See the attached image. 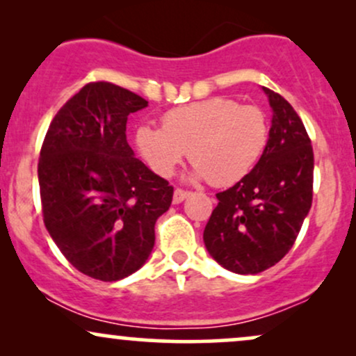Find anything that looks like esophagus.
<instances>
[{"instance_id":"esophagus-1","label":"esophagus","mask_w":356,"mask_h":356,"mask_svg":"<svg viewBox=\"0 0 356 356\" xmlns=\"http://www.w3.org/2000/svg\"><path fill=\"white\" fill-rule=\"evenodd\" d=\"M191 194V192L189 191H184V189H179V187H177V189H175L174 191V197H172V201H174V204H181L182 201H184V199H186L187 197V195H189Z\"/></svg>"}]
</instances>
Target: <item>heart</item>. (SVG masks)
<instances>
[{"label":"heart","mask_w":356,"mask_h":356,"mask_svg":"<svg viewBox=\"0 0 356 356\" xmlns=\"http://www.w3.org/2000/svg\"><path fill=\"white\" fill-rule=\"evenodd\" d=\"M268 137V118L259 107L212 97L170 108L161 118V129L140 125L136 145L161 177H170L191 150L195 177L229 186L251 172L266 149Z\"/></svg>","instance_id":"b5f03b06"}]
</instances>
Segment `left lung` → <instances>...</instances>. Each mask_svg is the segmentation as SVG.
I'll return each instance as SVG.
<instances>
[{
  "label": "left lung",
  "instance_id": "obj_1",
  "mask_svg": "<svg viewBox=\"0 0 356 356\" xmlns=\"http://www.w3.org/2000/svg\"><path fill=\"white\" fill-rule=\"evenodd\" d=\"M273 108L268 145L254 169L229 189L204 229L222 268L257 275L293 248L313 201V147L303 122L280 93L264 87Z\"/></svg>",
  "mask_w": 356,
  "mask_h": 356
}]
</instances>
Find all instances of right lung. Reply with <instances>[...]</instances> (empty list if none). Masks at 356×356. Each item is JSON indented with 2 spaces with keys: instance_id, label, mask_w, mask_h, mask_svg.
Instances as JSON below:
<instances>
[{
  "instance_id": "right-lung-1",
  "label": "right lung",
  "mask_w": 356,
  "mask_h": 356,
  "mask_svg": "<svg viewBox=\"0 0 356 356\" xmlns=\"http://www.w3.org/2000/svg\"><path fill=\"white\" fill-rule=\"evenodd\" d=\"M149 102L92 81L53 117L38 161L43 222L61 254L93 280L118 281L152 252L174 187L134 157L127 117Z\"/></svg>"
}]
</instances>
